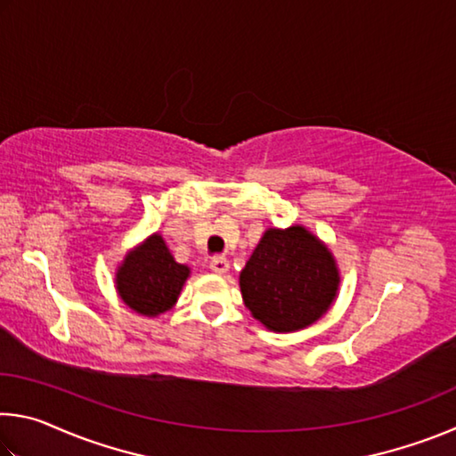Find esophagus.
Returning <instances> with one entry per match:
<instances>
[{
    "label": "esophagus",
    "instance_id": "esophagus-1",
    "mask_svg": "<svg viewBox=\"0 0 456 456\" xmlns=\"http://www.w3.org/2000/svg\"><path fill=\"white\" fill-rule=\"evenodd\" d=\"M211 272H215V273H225L227 269H229V261L225 259V257H215V259H211Z\"/></svg>",
    "mask_w": 456,
    "mask_h": 456
}]
</instances>
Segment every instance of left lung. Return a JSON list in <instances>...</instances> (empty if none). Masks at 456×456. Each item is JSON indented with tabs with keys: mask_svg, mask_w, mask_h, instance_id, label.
<instances>
[{
	"mask_svg": "<svg viewBox=\"0 0 456 456\" xmlns=\"http://www.w3.org/2000/svg\"><path fill=\"white\" fill-rule=\"evenodd\" d=\"M243 304L277 334L318 322L339 289L334 253L304 225L269 227L239 273Z\"/></svg>",
	"mask_w": 456,
	"mask_h": 456,
	"instance_id": "1",
	"label": "left lung"
}]
</instances>
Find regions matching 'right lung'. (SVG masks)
<instances>
[{"label":"right lung","mask_w":456,"mask_h":456,"mask_svg":"<svg viewBox=\"0 0 456 456\" xmlns=\"http://www.w3.org/2000/svg\"><path fill=\"white\" fill-rule=\"evenodd\" d=\"M189 275L191 267L176 264L163 235L152 233L120 261L114 283L130 310L159 318L176 304Z\"/></svg>","instance_id":"obj_1"}]
</instances>
